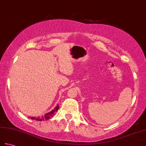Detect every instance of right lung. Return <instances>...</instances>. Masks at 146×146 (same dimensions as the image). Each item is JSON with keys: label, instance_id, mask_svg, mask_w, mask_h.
I'll list each match as a JSON object with an SVG mask.
<instances>
[{"label": "right lung", "instance_id": "1", "mask_svg": "<svg viewBox=\"0 0 146 146\" xmlns=\"http://www.w3.org/2000/svg\"><path fill=\"white\" fill-rule=\"evenodd\" d=\"M59 107V106L58 105L56 106V108L54 110H52L51 112H49V113H47V114H46L44 116H38V117H30V118L33 120L38 121H44L45 119H49L51 118H52V117L55 115V113L58 111Z\"/></svg>", "mask_w": 146, "mask_h": 146}]
</instances>
